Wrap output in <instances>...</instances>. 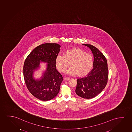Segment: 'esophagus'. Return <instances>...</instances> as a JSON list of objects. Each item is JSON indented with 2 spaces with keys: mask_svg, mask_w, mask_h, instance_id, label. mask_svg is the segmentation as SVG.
Masks as SVG:
<instances>
[{
  "mask_svg": "<svg viewBox=\"0 0 132 132\" xmlns=\"http://www.w3.org/2000/svg\"><path fill=\"white\" fill-rule=\"evenodd\" d=\"M70 80V78H68V77H65L64 78V81H69V80Z\"/></svg>",
  "mask_w": 132,
  "mask_h": 132,
  "instance_id": "34e87169",
  "label": "esophagus"
}]
</instances>
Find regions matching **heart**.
Returning <instances> with one entry per match:
<instances>
[{
	"label": "heart",
	"mask_w": 132,
	"mask_h": 132,
	"mask_svg": "<svg viewBox=\"0 0 132 132\" xmlns=\"http://www.w3.org/2000/svg\"><path fill=\"white\" fill-rule=\"evenodd\" d=\"M70 63L71 66L67 70V74L83 77L88 74L92 69L93 59L91 54L78 48L69 50L64 55L59 54L56 57V67L60 72H64Z\"/></svg>",
	"instance_id": "1"
}]
</instances>
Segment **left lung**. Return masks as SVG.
I'll return each mask as SVG.
<instances>
[{"label":"left lung","instance_id":"left-lung-1","mask_svg":"<svg viewBox=\"0 0 132 132\" xmlns=\"http://www.w3.org/2000/svg\"><path fill=\"white\" fill-rule=\"evenodd\" d=\"M82 45L88 47L93 54V68L86 77L78 79L75 92L80 97L89 99L96 96L105 88L108 69L106 58L97 48L89 44Z\"/></svg>","mask_w":132,"mask_h":132}]
</instances>
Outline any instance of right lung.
Returning <instances> with one entry per match:
<instances>
[{"instance_id":"obj_1","label":"right lung","mask_w":132,"mask_h":132,"mask_svg":"<svg viewBox=\"0 0 132 132\" xmlns=\"http://www.w3.org/2000/svg\"><path fill=\"white\" fill-rule=\"evenodd\" d=\"M56 43H45L36 47L26 58L23 76L27 89L35 97L47 101L55 97L60 92L63 80L56 68L55 60L60 50ZM47 63L46 70L39 79L34 77V72L40 68V63Z\"/></svg>"}]
</instances>
